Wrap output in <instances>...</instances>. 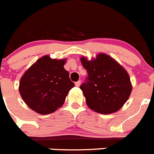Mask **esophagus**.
Here are the masks:
<instances>
[{
	"label": "esophagus",
	"mask_w": 154,
	"mask_h": 154,
	"mask_svg": "<svg viewBox=\"0 0 154 154\" xmlns=\"http://www.w3.org/2000/svg\"><path fill=\"white\" fill-rule=\"evenodd\" d=\"M80 85H81V81H78V82H76L75 83V85L76 87H79L80 86Z\"/></svg>",
	"instance_id": "1"
}]
</instances>
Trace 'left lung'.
<instances>
[{
	"instance_id": "8db88e82",
	"label": "left lung",
	"mask_w": 154,
	"mask_h": 154,
	"mask_svg": "<svg viewBox=\"0 0 154 154\" xmlns=\"http://www.w3.org/2000/svg\"><path fill=\"white\" fill-rule=\"evenodd\" d=\"M81 62L88 72L86 81L80 89L88 107L103 115L119 110L132 91L130 79L126 69L103 53L91 60L82 57Z\"/></svg>"
}]
</instances>
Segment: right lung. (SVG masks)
Returning a JSON list of instances; mask_svg holds the SVG:
<instances>
[{
    "label": "right lung",
    "instance_id": "right-lung-1",
    "mask_svg": "<svg viewBox=\"0 0 154 154\" xmlns=\"http://www.w3.org/2000/svg\"><path fill=\"white\" fill-rule=\"evenodd\" d=\"M66 60L45 55L36 60L22 75L19 93L32 110L41 115L55 112L63 106L75 85L63 68Z\"/></svg>",
    "mask_w": 154,
    "mask_h": 154
}]
</instances>
